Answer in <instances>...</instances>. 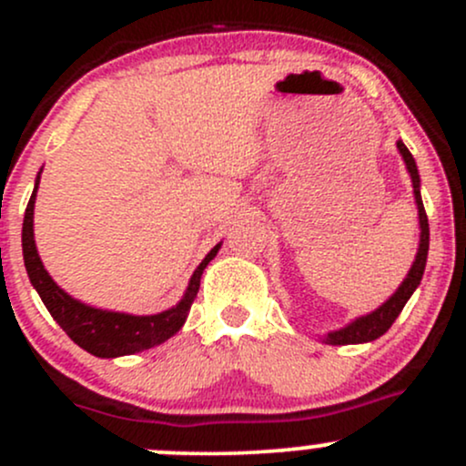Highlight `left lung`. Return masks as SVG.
I'll return each mask as SVG.
<instances>
[{
    "label": "left lung",
    "mask_w": 466,
    "mask_h": 466,
    "mask_svg": "<svg viewBox=\"0 0 466 466\" xmlns=\"http://www.w3.org/2000/svg\"><path fill=\"white\" fill-rule=\"evenodd\" d=\"M398 151L404 160L406 171L410 176V183H413V196H415V205H418V220H420V243H418V252H415V261L410 266L409 274L404 277V281L400 283L398 290L393 292L380 308H375L373 312L369 315L355 317L350 323H346L344 328H337V330L326 332L321 337L326 344L332 346H346V344H369V341H375L377 337L384 335L393 321L398 319L401 308L406 306L410 295L418 290L420 281H422L424 268H427V257H429V218L427 212H424V203H422V194H420V171L418 165H415V158L410 156V151L406 149V145L398 140Z\"/></svg>",
    "instance_id": "8db88e82"
}]
</instances>
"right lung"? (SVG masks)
<instances>
[{"label":"right lung","instance_id":"1","mask_svg":"<svg viewBox=\"0 0 466 466\" xmlns=\"http://www.w3.org/2000/svg\"><path fill=\"white\" fill-rule=\"evenodd\" d=\"M42 174V169H39ZM39 174L35 178V187H33L31 200H28L26 214H24V228H22V252H24V266H26L28 279H31L33 288L37 290L39 299L44 301L46 310L51 317L60 323L62 330L76 341L80 349H85L91 355L102 357V360H114V357L134 355V352H143L154 349V346L163 344L169 337L183 328L187 321L189 308H192L196 295L200 288V277L208 263L218 254L223 243H217L203 261L198 263L192 279L187 283L183 299L176 306L167 310L158 312V315H129V312H116V310H102V308H93L89 303H82L73 299L68 292L62 290L51 274L44 268L42 258L37 254L35 234H33V214H35V198L39 187Z\"/></svg>","mask_w":466,"mask_h":466}]
</instances>
